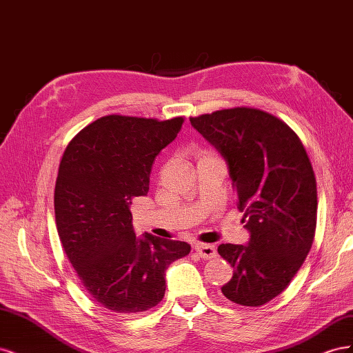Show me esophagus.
I'll use <instances>...</instances> for the list:
<instances>
[{"label":"esophagus","instance_id":"obj_1","mask_svg":"<svg viewBox=\"0 0 353 353\" xmlns=\"http://www.w3.org/2000/svg\"><path fill=\"white\" fill-rule=\"evenodd\" d=\"M196 252H197V254L200 256L201 259H213L216 256L215 245H212V244L199 243L196 245Z\"/></svg>","mask_w":353,"mask_h":353}]
</instances>
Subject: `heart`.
<instances>
[{
    "label": "heart",
    "mask_w": 353,
    "mask_h": 353,
    "mask_svg": "<svg viewBox=\"0 0 353 353\" xmlns=\"http://www.w3.org/2000/svg\"><path fill=\"white\" fill-rule=\"evenodd\" d=\"M212 154H215V153L210 152V150H201V152L199 153V157H203V156H212Z\"/></svg>",
    "instance_id": "b5f03b06"
}]
</instances>
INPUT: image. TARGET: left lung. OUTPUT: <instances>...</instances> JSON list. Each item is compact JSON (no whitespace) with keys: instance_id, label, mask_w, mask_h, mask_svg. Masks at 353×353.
<instances>
[{"instance_id":"1","label":"left lung","mask_w":353,"mask_h":353,"mask_svg":"<svg viewBox=\"0 0 353 353\" xmlns=\"http://www.w3.org/2000/svg\"><path fill=\"white\" fill-rule=\"evenodd\" d=\"M190 122L227 160L250 231L248 245L218 248L234 268L222 294L241 306H262L285 290L311 250L318 208L311 160L292 128L261 109L240 105Z\"/></svg>"}]
</instances>
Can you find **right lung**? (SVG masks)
<instances>
[{
	"mask_svg": "<svg viewBox=\"0 0 353 353\" xmlns=\"http://www.w3.org/2000/svg\"><path fill=\"white\" fill-rule=\"evenodd\" d=\"M184 117L109 114L85 126L63 153L54 188L63 249L100 306L130 315L162 302L165 271L191 250L185 241L137 239L130 205L145 196L156 156Z\"/></svg>",
	"mask_w": 353,
	"mask_h": 353,
	"instance_id": "obj_1",
	"label": "right lung"
}]
</instances>
